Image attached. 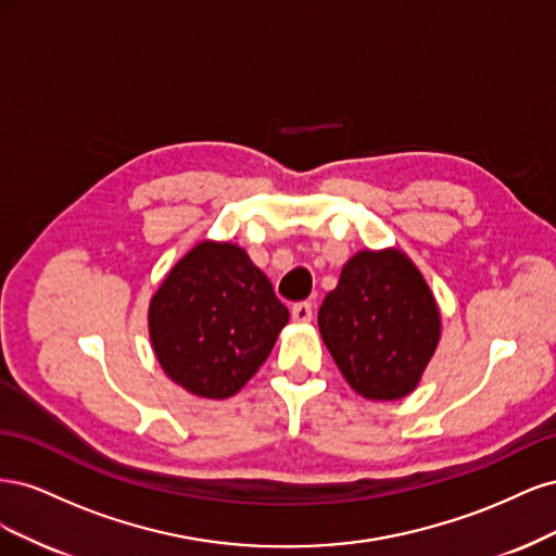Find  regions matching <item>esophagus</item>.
I'll list each match as a JSON object with an SVG mask.
<instances>
[{
	"instance_id": "34e87169",
	"label": "esophagus",
	"mask_w": 556,
	"mask_h": 556,
	"mask_svg": "<svg viewBox=\"0 0 556 556\" xmlns=\"http://www.w3.org/2000/svg\"><path fill=\"white\" fill-rule=\"evenodd\" d=\"M292 317H294V323H311L313 304H308V301H299V304L292 306Z\"/></svg>"
}]
</instances>
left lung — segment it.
<instances>
[{"label": "left lung", "instance_id": "left-lung-1", "mask_svg": "<svg viewBox=\"0 0 556 556\" xmlns=\"http://www.w3.org/2000/svg\"><path fill=\"white\" fill-rule=\"evenodd\" d=\"M336 366L366 399L415 390L441 336V315L422 274L399 250L357 252L317 313Z\"/></svg>", "mask_w": 556, "mask_h": 556}]
</instances>
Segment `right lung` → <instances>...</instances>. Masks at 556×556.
<instances>
[{"instance_id": "add662e5", "label": "right lung", "mask_w": 556, "mask_h": 556, "mask_svg": "<svg viewBox=\"0 0 556 556\" xmlns=\"http://www.w3.org/2000/svg\"><path fill=\"white\" fill-rule=\"evenodd\" d=\"M290 311L239 245L204 241L150 301L155 355L185 390L227 399L257 374Z\"/></svg>"}]
</instances>
